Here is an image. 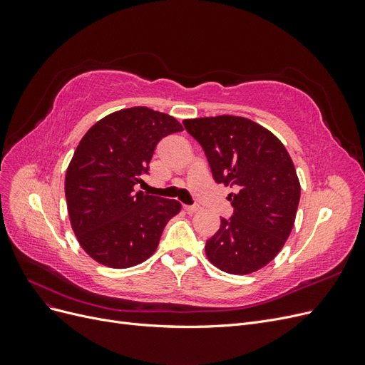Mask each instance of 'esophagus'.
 I'll use <instances>...</instances> for the list:
<instances>
[{
	"mask_svg": "<svg viewBox=\"0 0 365 365\" xmlns=\"http://www.w3.org/2000/svg\"><path fill=\"white\" fill-rule=\"evenodd\" d=\"M184 210H185L187 213L193 215V213H196V212H200L201 207H200V205H184Z\"/></svg>",
	"mask_w": 365,
	"mask_h": 365,
	"instance_id": "obj_1",
	"label": "esophagus"
}]
</instances>
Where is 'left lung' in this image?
Segmentation results:
<instances>
[{
    "label": "left lung",
    "mask_w": 365,
    "mask_h": 365,
    "mask_svg": "<svg viewBox=\"0 0 365 365\" xmlns=\"http://www.w3.org/2000/svg\"><path fill=\"white\" fill-rule=\"evenodd\" d=\"M202 146L217 184L235 212L220 219L205 254L216 268L245 275L268 264L283 248L295 222L300 181L283 143L256 121L236 115L184 120Z\"/></svg>",
    "instance_id": "left-lung-1"
}]
</instances>
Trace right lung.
<instances>
[{
    "mask_svg": "<svg viewBox=\"0 0 365 365\" xmlns=\"http://www.w3.org/2000/svg\"><path fill=\"white\" fill-rule=\"evenodd\" d=\"M181 130L172 115L134 106L98 120L81 140L65 175V197L74 235L96 262L123 269L155 252L181 204L134 187L158 141Z\"/></svg>",
    "mask_w": 365,
    "mask_h": 365,
    "instance_id": "1",
    "label": "right lung"
}]
</instances>
